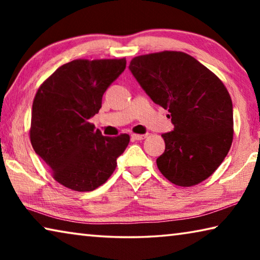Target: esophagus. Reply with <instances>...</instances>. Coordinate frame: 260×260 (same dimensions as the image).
Wrapping results in <instances>:
<instances>
[{
  "mask_svg": "<svg viewBox=\"0 0 260 260\" xmlns=\"http://www.w3.org/2000/svg\"><path fill=\"white\" fill-rule=\"evenodd\" d=\"M147 138V134H133L132 135V139L135 141H141Z\"/></svg>",
  "mask_w": 260,
  "mask_h": 260,
  "instance_id": "obj_1",
  "label": "esophagus"
}]
</instances>
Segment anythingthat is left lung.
Returning a JSON list of instances; mask_svg holds the SVG:
<instances>
[{"mask_svg":"<svg viewBox=\"0 0 260 260\" xmlns=\"http://www.w3.org/2000/svg\"><path fill=\"white\" fill-rule=\"evenodd\" d=\"M129 70L150 99L171 113L173 132L162 134L160 173L180 187L199 184L225 159L234 121L231 95L222 81L182 51H160L131 60Z\"/></svg>","mask_w":260,"mask_h":260,"instance_id":"left-lung-1","label":"left lung"}]
</instances>
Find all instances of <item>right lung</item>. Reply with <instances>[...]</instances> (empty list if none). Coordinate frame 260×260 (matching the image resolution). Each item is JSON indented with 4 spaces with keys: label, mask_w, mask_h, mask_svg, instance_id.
Here are the masks:
<instances>
[{
    "label": "right lung",
    "mask_w": 260,
    "mask_h": 260,
    "mask_svg": "<svg viewBox=\"0 0 260 260\" xmlns=\"http://www.w3.org/2000/svg\"><path fill=\"white\" fill-rule=\"evenodd\" d=\"M126 68V58L74 59L41 83L32 105L29 140L57 182L91 191L111 177L128 134L114 138L94 129L108 87Z\"/></svg>",
    "instance_id": "right-lung-1"
}]
</instances>
